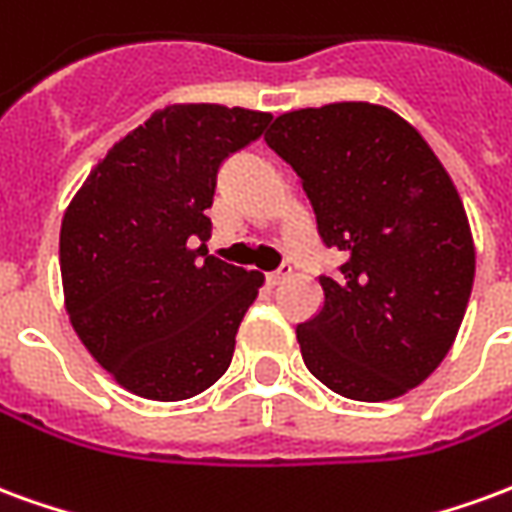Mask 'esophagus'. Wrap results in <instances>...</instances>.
<instances>
[{
	"label": "esophagus",
	"instance_id": "obj_1",
	"mask_svg": "<svg viewBox=\"0 0 512 512\" xmlns=\"http://www.w3.org/2000/svg\"><path fill=\"white\" fill-rule=\"evenodd\" d=\"M288 277H290V266H282V268H277V271L266 274V282L271 285V288H277V285H282V282H285Z\"/></svg>",
	"mask_w": 512,
	"mask_h": 512
}]
</instances>
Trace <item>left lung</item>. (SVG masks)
<instances>
[{
	"label": "left lung",
	"instance_id": "left-lung-1",
	"mask_svg": "<svg viewBox=\"0 0 512 512\" xmlns=\"http://www.w3.org/2000/svg\"><path fill=\"white\" fill-rule=\"evenodd\" d=\"M266 142L296 169L323 244L345 255L296 329L304 365L351 400L406 395L450 354L472 296L455 183L417 128L367 101L285 112Z\"/></svg>",
	"mask_w": 512,
	"mask_h": 512
}]
</instances>
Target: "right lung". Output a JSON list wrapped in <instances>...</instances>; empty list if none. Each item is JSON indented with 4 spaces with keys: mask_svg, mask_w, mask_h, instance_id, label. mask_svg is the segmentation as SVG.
Instances as JSON below:
<instances>
[{
    "mask_svg": "<svg viewBox=\"0 0 512 512\" xmlns=\"http://www.w3.org/2000/svg\"><path fill=\"white\" fill-rule=\"evenodd\" d=\"M268 120L222 104L158 109L73 194L60 230L65 310L84 348L128 392L189 400L230 367L263 274L208 255L205 211L219 164Z\"/></svg>",
    "mask_w": 512,
    "mask_h": 512,
    "instance_id": "1",
    "label": "right lung"
}]
</instances>
